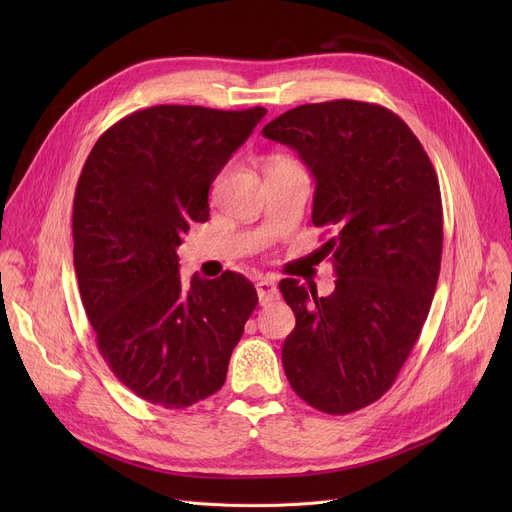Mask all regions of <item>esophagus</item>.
I'll use <instances>...</instances> for the list:
<instances>
[{
  "label": "esophagus",
  "mask_w": 512,
  "mask_h": 512,
  "mask_svg": "<svg viewBox=\"0 0 512 512\" xmlns=\"http://www.w3.org/2000/svg\"><path fill=\"white\" fill-rule=\"evenodd\" d=\"M255 288H257V297H259L261 305H265L267 301H272L278 294V286L272 280H259L255 284Z\"/></svg>",
  "instance_id": "34e87169"
}]
</instances>
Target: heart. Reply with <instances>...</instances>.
I'll return each instance as SVG.
<instances>
[{"label":"heart","mask_w":512,"mask_h":512,"mask_svg":"<svg viewBox=\"0 0 512 512\" xmlns=\"http://www.w3.org/2000/svg\"><path fill=\"white\" fill-rule=\"evenodd\" d=\"M290 166H297L294 161L286 155H270L265 161V172H278V170H284V168H290Z\"/></svg>","instance_id":"obj_1"}]
</instances>
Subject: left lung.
Here are the masks:
<instances>
[{
	"label": "left lung",
	"mask_w": 512,
	"mask_h": 512,
	"mask_svg": "<svg viewBox=\"0 0 512 512\" xmlns=\"http://www.w3.org/2000/svg\"><path fill=\"white\" fill-rule=\"evenodd\" d=\"M315 178L313 215L334 236L336 288L284 278L297 326L282 344L286 378L307 405L346 415L378 400L421 334L440 276L442 197L413 130L382 105L307 103L265 124Z\"/></svg>",
	"instance_id": "1"
}]
</instances>
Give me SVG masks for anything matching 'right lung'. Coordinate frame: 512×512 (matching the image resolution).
<instances>
[{
  "mask_svg": "<svg viewBox=\"0 0 512 512\" xmlns=\"http://www.w3.org/2000/svg\"><path fill=\"white\" fill-rule=\"evenodd\" d=\"M201 105H155L107 128L80 172L74 272L99 353L139 398L186 409L218 392L257 307L240 274L184 284L176 249L209 218V186L263 120Z\"/></svg>",
  "mask_w": 512,
  "mask_h": 512,
  "instance_id": "add662e5",
  "label": "right lung"
}]
</instances>
